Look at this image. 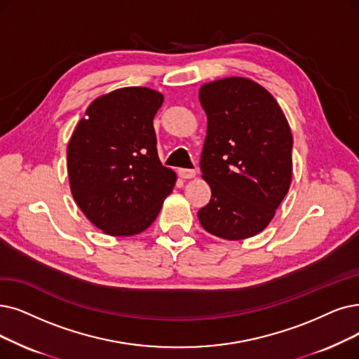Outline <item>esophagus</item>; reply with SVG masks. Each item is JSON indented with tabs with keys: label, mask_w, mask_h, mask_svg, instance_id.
Returning a JSON list of instances; mask_svg holds the SVG:
<instances>
[{
	"label": "esophagus",
	"mask_w": 359,
	"mask_h": 359,
	"mask_svg": "<svg viewBox=\"0 0 359 359\" xmlns=\"http://www.w3.org/2000/svg\"><path fill=\"white\" fill-rule=\"evenodd\" d=\"M197 174L196 169H180L178 170V175L182 178V180H191L194 178Z\"/></svg>",
	"instance_id": "obj_1"
}]
</instances>
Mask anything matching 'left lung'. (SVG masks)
I'll return each instance as SVG.
<instances>
[{
  "instance_id": "obj_1",
  "label": "left lung",
  "mask_w": 359,
  "mask_h": 359,
  "mask_svg": "<svg viewBox=\"0 0 359 359\" xmlns=\"http://www.w3.org/2000/svg\"><path fill=\"white\" fill-rule=\"evenodd\" d=\"M198 98L208 116L200 169L212 190L198 221L219 238L253 237L268 226L290 189L289 122L277 100L248 78L203 83Z\"/></svg>"
}]
</instances>
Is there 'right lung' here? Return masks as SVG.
<instances>
[{
  "instance_id": "obj_1",
  "label": "right lung",
  "mask_w": 359,
  "mask_h": 359,
  "mask_svg": "<svg viewBox=\"0 0 359 359\" xmlns=\"http://www.w3.org/2000/svg\"><path fill=\"white\" fill-rule=\"evenodd\" d=\"M163 95L126 87L95 98L67 146L70 191L93 225L135 236L159 215L177 181L157 156L153 118Z\"/></svg>"
}]
</instances>
